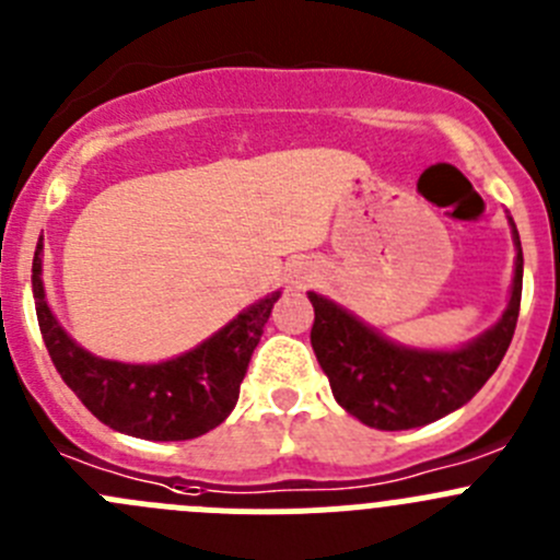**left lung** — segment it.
<instances>
[{
	"label": "left lung",
	"instance_id": "8db88e82",
	"mask_svg": "<svg viewBox=\"0 0 560 560\" xmlns=\"http://www.w3.org/2000/svg\"><path fill=\"white\" fill-rule=\"evenodd\" d=\"M514 291L503 318L456 351H412L390 343L318 294L311 343L340 407L365 425L404 431L434 423L470 401L498 371L514 338L523 300V247L516 236Z\"/></svg>",
	"mask_w": 560,
	"mask_h": 560
}]
</instances>
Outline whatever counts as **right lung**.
<instances>
[{
  "mask_svg": "<svg viewBox=\"0 0 560 560\" xmlns=\"http://www.w3.org/2000/svg\"><path fill=\"white\" fill-rule=\"evenodd\" d=\"M40 244L32 260V294L51 363L79 401L109 429L175 443L195 440L233 412L249 357L280 294L238 313L214 338L159 365H126L88 354L68 338L46 305Z\"/></svg>",
  "mask_w": 560,
  "mask_h": 560,
  "instance_id": "1",
  "label": "right lung"
}]
</instances>
